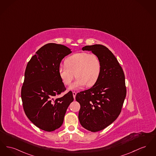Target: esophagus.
<instances>
[{
	"mask_svg": "<svg viewBox=\"0 0 156 156\" xmlns=\"http://www.w3.org/2000/svg\"><path fill=\"white\" fill-rule=\"evenodd\" d=\"M73 98H75V96H76V92L73 91Z\"/></svg>",
	"mask_w": 156,
	"mask_h": 156,
	"instance_id": "1",
	"label": "esophagus"
}]
</instances>
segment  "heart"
Listing matches in <instances>:
<instances>
[{
    "label": "heart",
    "instance_id": "1",
    "mask_svg": "<svg viewBox=\"0 0 156 156\" xmlns=\"http://www.w3.org/2000/svg\"><path fill=\"white\" fill-rule=\"evenodd\" d=\"M102 66L99 58L94 54L76 53L68 57L64 65H60L58 72L65 85H69L74 76L76 78L70 87L76 89L86 85L91 87L98 81L101 75Z\"/></svg>",
    "mask_w": 156,
    "mask_h": 156
}]
</instances>
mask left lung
Returning <instances> with one entry per match:
<instances>
[{"label":"left lung","instance_id":"8db88e82","mask_svg":"<svg viewBox=\"0 0 156 156\" xmlns=\"http://www.w3.org/2000/svg\"><path fill=\"white\" fill-rule=\"evenodd\" d=\"M100 59L101 75L91 88L78 92L76 100L80 104L78 119L83 127L91 132L106 128L117 119L126 97L125 76L117 58L102 45L84 46Z\"/></svg>","mask_w":156,"mask_h":156}]
</instances>
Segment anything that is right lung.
Returning <instances> with one entry per match:
<instances>
[{
    "label": "right lung",
    "instance_id": "obj_1",
    "mask_svg": "<svg viewBox=\"0 0 156 156\" xmlns=\"http://www.w3.org/2000/svg\"><path fill=\"white\" fill-rule=\"evenodd\" d=\"M71 52L64 45L47 44L37 51L27 66L21 90L23 107L29 120L42 130L51 132L59 128L73 101L71 91L55 99L66 90L58 68L62 59Z\"/></svg>",
    "mask_w": 156,
    "mask_h": 156
}]
</instances>
